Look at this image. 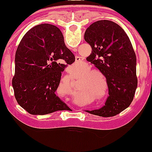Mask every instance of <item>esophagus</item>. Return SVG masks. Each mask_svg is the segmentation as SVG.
<instances>
[{
    "mask_svg": "<svg viewBox=\"0 0 152 152\" xmlns=\"http://www.w3.org/2000/svg\"><path fill=\"white\" fill-rule=\"evenodd\" d=\"M81 58H80V57H76V62H81ZM76 111H81V110H76Z\"/></svg>",
    "mask_w": 152,
    "mask_h": 152,
    "instance_id": "1",
    "label": "esophagus"
}]
</instances>
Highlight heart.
I'll return each mask as SVG.
<instances>
[{
	"instance_id": "b5f03b06",
	"label": "heart",
	"mask_w": 152,
	"mask_h": 152,
	"mask_svg": "<svg viewBox=\"0 0 152 152\" xmlns=\"http://www.w3.org/2000/svg\"><path fill=\"white\" fill-rule=\"evenodd\" d=\"M89 69L90 68L88 66H86L84 69V71L87 70L88 71L83 75L82 78L83 80L87 79V78L88 79L82 82L81 84H80L78 87V89L79 91H88L94 94H96L102 89V82L99 80L98 75L95 74H97V73L99 74H101L97 70H92V69L89 70Z\"/></svg>"
}]
</instances>
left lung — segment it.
I'll return each instance as SVG.
<instances>
[{"label":"left lung","mask_w":152,"mask_h":152,"mask_svg":"<svg viewBox=\"0 0 152 152\" xmlns=\"http://www.w3.org/2000/svg\"><path fill=\"white\" fill-rule=\"evenodd\" d=\"M84 40L92 49L86 60L105 76L109 88L105 105L87 112L103 117L116 116L129 106L137 87V58L132 43L121 26L108 20L90 25Z\"/></svg>","instance_id":"1"}]
</instances>
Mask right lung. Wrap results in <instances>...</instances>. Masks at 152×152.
<instances>
[{
	"label": "right lung",
	"mask_w": 152,
	"mask_h": 152,
	"mask_svg": "<svg viewBox=\"0 0 152 152\" xmlns=\"http://www.w3.org/2000/svg\"><path fill=\"white\" fill-rule=\"evenodd\" d=\"M74 61V55L66 46L58 27L43 23L30 29L15 53L12 85L18 104L34 115L69 109L56 91L61 72Z\"/></svg>",
	"instance_id": "1"
}]
</instances>
